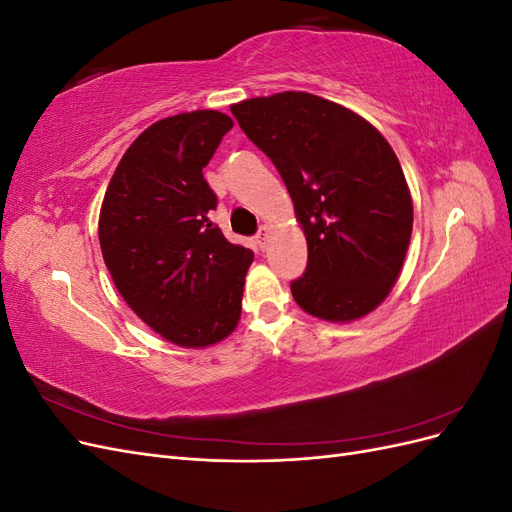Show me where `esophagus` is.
I'll return each instance as SVG.
<instances>
[{
	"label": "esophagus",
	"mask_w": 512,
	"mask_h": 512,
	"mask_svg": "<svg viewBox=\"0 0 512 512\" xmlns=\"http://www.w3.org/2000/svg\"><path fill=\"white\" fill-rule=\"evenodd\" d=\"M269 235H271V232H269V228H267V226H262V228L256 232V243H258L260 250H265V247H267V243H269Z\"/></svg>",
	"instance_id": "obj_1"
}]
</instances>
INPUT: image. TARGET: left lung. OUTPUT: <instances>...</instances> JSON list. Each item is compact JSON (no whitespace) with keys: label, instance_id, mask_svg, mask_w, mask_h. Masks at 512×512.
I'll return each instance as SVG.
<instances>
[{"label":"left lung","instance_id":"1","mask_svg":"<svg viewBox=\"0 0 512 512\" xmlns=\"http://www.w3.org/2000/svg\"><path fill=\"white\" fill-rule=\"evenodd\" d=\"M230 111L282 175L305 230L294 301L331 322L369 314L395 286L412 235V198L391 145L363 117L303 91Z\"/></svg>","mask_w":512,"mask_h":512}]
</instances>
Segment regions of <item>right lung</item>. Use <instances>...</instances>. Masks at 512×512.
Returning a JSON list of instances; mask_svg holds the SVG:
<instances>
[{"instance_id": "1", "label": "right lung", "mask_w": 512, "mask_h": 512, "mask_svg": "<svg viewBox=\"0 0 512 512\" xmlns=\"http://www.w3.org/2000/svg\"><path fill=\"white\" fill-rule=\"evenodd\" d=\"M230 128L218 111L156 121L123 153L100 211L102 256L123 301L185 348L235 331L254 260L209 222L218 196L203 168Z\"/></svg>"}]
</instances>
